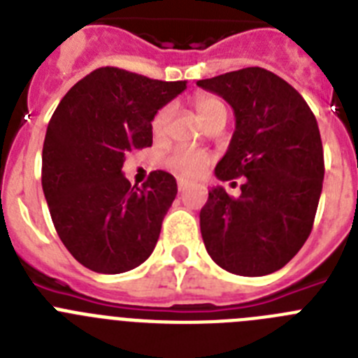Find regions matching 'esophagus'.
<instances>
[{"instance_id":"obj_1","label":"esophagus","mask_w":358,"mask_h":358,"mask_svg":"<svg viewBox=\"0 0 358 358\" xmlns=\"http://www.w3.org/2000/svg\"><path fill=\"white\" fill-rule=\"evenodd\" d=\"M177 188H179V192H185V189L188 188V181H182V179H179V181H177Z\"/></svg>"}]
</instances>
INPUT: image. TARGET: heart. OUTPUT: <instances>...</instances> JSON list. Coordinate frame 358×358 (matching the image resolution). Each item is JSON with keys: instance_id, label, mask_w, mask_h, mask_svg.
Masks as SVG:
<instances>
[{"instance_id": "b5f03b06", "label": "heart", "mask_w": 358, "mask_h": 358, "mask_svg": "<svg viewBox=\"0 0 358 358\" xmlns=\"http://www.w3.org/2000/svg\"><path fill=\"white\" fill-rule=\"evenodd\" d=\"M195 109H197L199 116L204 123L210 122L217 115H227L222 100H218L217 96H210V94L199 96L197 102H195ZM170 116H172V106H164L163 109L157 110V115L154 116V122H152V129L156 134H161L166 129ZM208 163H210V156L206 152L194 147H179L166 157V166L182 177L199 176V173L204 172Z\"/></svg>"}]
</instances>
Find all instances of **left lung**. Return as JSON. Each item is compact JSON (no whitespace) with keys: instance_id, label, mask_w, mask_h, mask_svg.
<instances>
[{"instance_id":"left-lung-1","label":"left lung","mask_w":358,"mask_h":358,"mask_svg":"<svg viewBox=\"0 0 358 358\" xmlns=\"http://www.w3.org/2000/svg\"><path fill=\"white\" fill-rule=\"evenodd\" d=\"M235 113V132L215 176H243L240 197L211 188L201 210L208 255L227 273L265 276L289 264L314 226L324 179L317 122L289 82L264 68L197 80Z\"/></svg>"}]
</instances>
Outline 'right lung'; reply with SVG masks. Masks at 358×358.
I'll return each instance as SVG.
<instances>
[{
	"label": "right lung",
	"mask_w": 358,
	"mask_h": 358,
	"mask_svg": "<svg viewBox=\"0 0 358 358\" xmlns=\"http://www.w3.org/2000/svg\"><path fill=\"white\" fill-rule=\"evenodd\" d=\"M185 90L186 80H154L106 66L73 85L50 120L44 197L59 238L94 273H127L156 248L176 179L156 170L138 188L122 166L129 152L150 147L152 120Z\"/></svg>",
	"instance_id": "1"
}]
</instances>
